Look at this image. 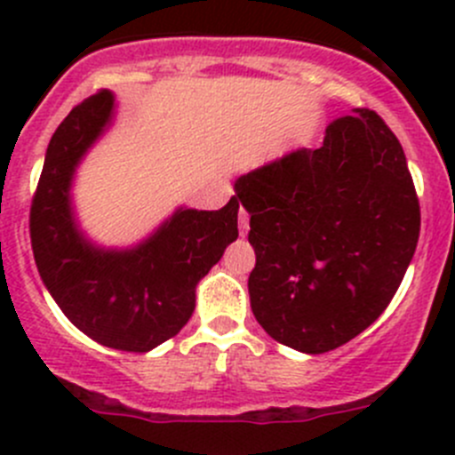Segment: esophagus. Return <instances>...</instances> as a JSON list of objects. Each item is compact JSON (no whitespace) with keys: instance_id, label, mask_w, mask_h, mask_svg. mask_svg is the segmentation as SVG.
Here are the masks:
<instances>
[{"instance_id":"esophagus-1","label":"esophagus","mask_w":455,"mask_h":455,"mask_svg":"<svg viewBox=\"0 0 455 455\" xmlns=\"http://www.w3.org/2000/svg\"><path fill=\"white\" fill-rule=\"evenodd\" d=\"M237 222H240V235L246 237L249 235V228H251V218H249V211L242 206L240 213H237Z\"/></svg>"}]
</instances>
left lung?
Returning <instances> with one entry per match:
<instances>
[{
	"label": "left lung",
	"instance_id": "8db88e82",
	"mask_svg": "<svg viewBox=\"0 0 455 455\" xmlns=\"http://www.w3.org/2000/svg\"><path fill=\"white\" fill-rule=\"evenodd\" d=\"M251 215V308L288 347L323 355L379 319L420 233L405 151L368 108L332 121L319 149H297L237 178Z\"/></svg>",
	"mask_w": 455,
	"mask_h": 455
}]
</instances>
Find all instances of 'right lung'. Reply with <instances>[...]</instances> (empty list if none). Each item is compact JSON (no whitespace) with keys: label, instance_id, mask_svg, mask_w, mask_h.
<instances>
[{"label":"right lung","instance_id":"add662e5","mask_svg":"<svg viewBox=\"0 0 455 455\" xmlns=\"http://www.w3.org/2000/svg\"><path fill=\"white\" fill-rule=\"evenodd\" d=\"M114 94L76 105L50 139L32 196L30 242L36 268L63 315L100 346L149 352L176 337L196 308V286L237 240L240 198L222 209H178L134 249L105 251L79 231L72 176L109 125Z\"/></svg>","mask_w":455,"mask_h":455}]
</instances>
